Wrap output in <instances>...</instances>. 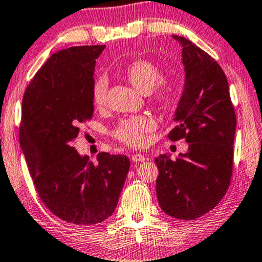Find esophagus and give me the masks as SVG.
<instances>
[{"label": "esophagus", "instance_id": "34e87169", "mask_svg": "<svg viewBox=\"0 0 262 262\" xmlns=\"http://www.w3.org/2000/svg\"><path fill=\"white\" fill-rule=\"evenodd\" d=\"M131 160L134 161V162H143V161H145V156L143 155H140V154H135V155H132V157H131Z\"/></svg>", "mask_w": 262, "mask_h": 262}]
</instances>
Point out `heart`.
<instances>
[{"mask_svg":"<svg viewBox=\"0 0 262 262\" xmlns=\"http://www.w3.org/2000/svg\"><path fill=\"white\" fill-rule=\"evenodd\" d=\"M123 75L137 90L148 94L156 104L168 105L174 98L176 88L167 80L158 81L161 78L160 68L147 59H135L123 69ZM107 83L105 79H96L93 84L92 98L95 106L106 105ZM157 127V122L149 115L131 116L122 120L114 130V137L128 147H142L147 143L148 135Z\"/></svg>","mask_w":262,"mask_h":262,"instance_id":"b5f03b06","label":"heart"}]
</instances>
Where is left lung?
<instances>
[{"mask_svg": "<svg viewBox=\"0 0 262 262\" xmlns=\"http://www.w3.org/2000/svg\"><path fill=\"white\" fill-rule=\"evenodd\" d=\"M173 38L183 48L186 84L168 139L189 145L174 161L167 155L155 158L156 193L164 213L193 220L215 208L230 186L236 115L222 67L190 40Z\"/></svg>", "mask_w": 262, "mask_h": 262, "instance_id": "8db88e82", "label": "left lung"}]
</instances>
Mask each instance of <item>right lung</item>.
<instances>
[{
	"mask_svg": "<svg viewBox=\"0 0 262 262\" xmlns=\"http://www.w3.org/2000/svg\"><path fill=\"white\" fill-rule=\"evenodd\" d=\"M105 46H80L51 55L26 88L19 143L43 204L76 225L104 222L115 210L130 161L98 155V163L73 146L92 120L95 59Z\"/></svg>",
	"mask_w": 262,
	"mask_h": 262,
	"instance_id": "1",
	"label": "right lung"
}]
</instances>
